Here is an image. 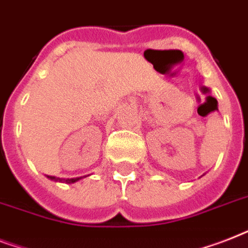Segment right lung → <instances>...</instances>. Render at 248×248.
I'll use <instances>...</instances> for the list:
<instances>
[{"label": "right lung", "mask_w": 248, "mask_h": 248, "mask_svg": "<svg viewBox=\"0 0 248 248\" xmlns=\"http://www.w3.org/2000/svg\"><path fill=\"white\" fill-rule=\"evenodd\" d=\"M51 180H55V181H63V183H67V184H71V183H76L77 180H79L81 177H73V179H59V177H55V176H48Z\"/></svg>", "instance_id": "right-lung-1"}]
</instances>
